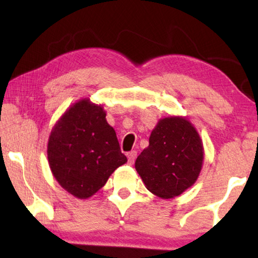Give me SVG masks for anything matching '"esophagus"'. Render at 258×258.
Masks as SVG:
<instances>
[{
  "label": "esophagus",
  "instance_id": "esophagus-1",
  "mask_svg": "<svg viewBox=\"0 0 258 258\" xmlns=\"http://www.w3.org/2000/svg\"><path fill=\"white\" fill-rule=\"evenodd\" d=\"M127 158H128V162L131 165H132L134 160H136V158H137V152L136 151H131L130 153L127 154Z\"/></svg>",
  "mask_w": 258,
  "mask_h": 258
}]
</instances>
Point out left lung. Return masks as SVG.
I'll return each mask as SVG.
<instances>
[{
  "label": "left lung",
  "mask_w": 258,
  "mask_h": 258,
  "mask_svg": "<svg viewBox=\"0 0 258 258\" xmlns=\"http://www.w3.org/2000/svg\"><path fill=\"white\" fill-rule=\"evenodd\" d=\"M203 158L202 139L191 121L183 115H169L155 125L150 145L134 166L152 194L174 199L197 182Z\"/></svg>",
  "instance_id": "left-lung-1"
}]
</instances>
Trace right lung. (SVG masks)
Listing matches in <instances>:
<instances>
[{
    "mask_svg": "<svg viewBox=\"0 0 258 258\" xmlns=\"http://www.w3.org/2000/svg\"><path fill=\"white\" fill-rule=\"evenodd\" d=\"M48 161L59 186L75 198H91L119 166L127 162L101 104L82 98L56 121L48 140Z\"/></svg>",
    "mask_w": 258,
    "mask_h": 258,
    "instance_id": "right-lung-1",
    "label": "right lung"
}]
</instances>
